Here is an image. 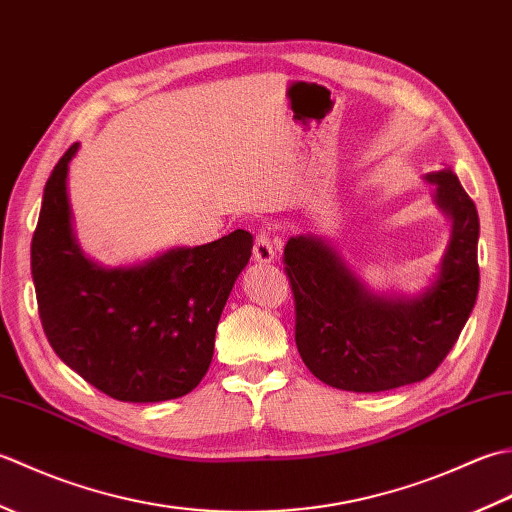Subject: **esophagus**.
<instances>
[{"mask_svg": "<svg viewBox=\"0 0 512 512\" xmlns=\"http://www.w3.org/2000/svg\"><path fill=\"white\" fill-rule=\"evenodd\" d=\"M253 257H255V262H259V264H270V262H275V259H277V244H275L273 235H270L268 231L257 233Z\"/></svg>", "mask_w": 512, "mask_h": 512, "instance_id": "1", "label": "esophagus"}]
</instances>
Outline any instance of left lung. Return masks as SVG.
Here are the masks:
<instances>
[{"label":"left lung","instance_id":"8db88e82","mask_svg":"<svg viewBox=\"0 0 512 512\" xmlns=\"http://www.w3.org/2000/svg\"><path fill=\"white\" fill-rule=\"evenodd\" d=\"M436 204L451 217V239L436 281L418 297L374 295L321 237H290L286 275L295 295V341L325 385L387 391L436 372L469 321L480 290V217L449 169L427 173Z\"/></svg>","mask_w":512,"mask_h":512}]
</instances>
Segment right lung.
Here are the masks:
<instances>
[{
  "label": "right lung",
  "mask_w": 512,
  "mask_h": 512,
  "mask_svg": "<svg viewBox=\"0 0 512 512\" xmlns=\"http://www.w3.org/2000/svg\"><path fill=\"white\" fill-rule=\"evenodd\" d=\"M74 143L43 189L30 266L52 350L123 402L189 394L211 365L215 330L253 250L248 231L171 248L136 266L103 268L76 242L68 198Z\"/></svg>",
  "instance_id": "add662e5"
}]
</instances>
